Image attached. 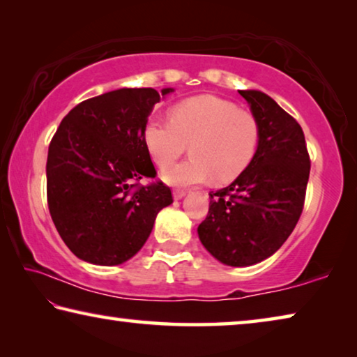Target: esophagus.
<instances>
[{
	"instance_id": "1",
	"label": "esophagus",
	"mask_w": 357,
	"mask_h": 357,
	"mask_svg": "<svg viewBox=\"0 0 357 357\" xmlns=\"http://www.w3.org/2000/svg\"><path fill=\"white\" fill-rule=\"evenodd\" d=\"M184 197H185V190H183V189H174L173 190L174 200H181V198H184Z\"/></svg>"
}]
</instances>
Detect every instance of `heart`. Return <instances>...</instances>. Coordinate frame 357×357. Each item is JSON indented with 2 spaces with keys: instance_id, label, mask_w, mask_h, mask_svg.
I'll return each instance as SVG.
<instances>
[{
  "instance_id": "obj_1",
  "label": "heart",
  "mask_w": 357,
  "mask_h": 357,
  "mask_svg": "<svg viewBox=\"0 0 357 357\" xmlns=\"http://www.w3.org/2000/svg\"><path fill=\"white\" fill-rule=\"evenodd\" d=\"M148 153L165 168L190 144L192 157L162 173L172 185L213 179L227 184L243 173L257 153L259 126L250 112L215 96H195L172 108L170 118L153 116L143 130Z\"/></svg>"
}]
</instances>
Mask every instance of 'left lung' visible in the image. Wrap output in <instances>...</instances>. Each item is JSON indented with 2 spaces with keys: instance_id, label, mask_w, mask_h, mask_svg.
<instances>
[{
  "instance_id": "left-lung-1",
  "label": "left lung",
  "mask_w": 357,
  "mask_h": 357,
  "mask_svg": "<svg viewBox=\"0 0 357 357\" xmlns=\"http://www.w3.org/2000/svg\"><path fill=\"white\" fill-rule=\"evenodd\" d=\"M259 126L257 153L228 187L209 193L198 238L227 266H252L280 249L298 223L305 200L310 157L301 126L268 94L245 89Z\"/></svg>"
}]
</instances>
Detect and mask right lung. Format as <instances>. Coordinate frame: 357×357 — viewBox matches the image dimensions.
I'll use <instances>...</instances> for the list:
<instances>
[{"instance_id": "obj_1", "label": "right lung", "mask_w": 357, "mask_h": 357, "mask_svg": "<svg viewBox=\"0 0 357 357\" xmlns=\"http://www.w3.org/2000/svg\"><path fill=\"white\" fill-rule=\"evenodd\" d=\"M121 88L83 100L66 114L47 157V203L59 236L83 261L116 266L146 243L172 190L154 178L143 140L154 105L172 93Z\"/></svg>"}]
</instances>
